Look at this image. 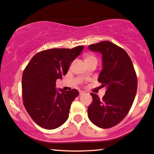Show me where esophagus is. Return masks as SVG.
<instances>
[{
    "label": "esophagus",
    "mask_w": 154,
    "mask_h": 154,
    "mask_svg": "<svg viewBox=\"0 0 154 154\" xmlns=\"http://www.w3.org/2000/svg\"><path fill=\"white\" fill-rule=\"evenodd\" d=\"M85 94V91H79V96H82V95H84V94Z\"/></svg>",
    "instance_id": "1"
}]
</instances>
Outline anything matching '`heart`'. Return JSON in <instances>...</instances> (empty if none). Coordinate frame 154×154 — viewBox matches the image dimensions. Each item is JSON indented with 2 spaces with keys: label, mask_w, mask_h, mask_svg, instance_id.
Listing matches in <instances>:
<instances>
[{
  "label": "heart",
  "mask_w": 154,
  "mask_h": 154,
  "mask_svg": "<svg viewBox=\"0 0 154 154\" xmlns=\"http://www.w3.org/2000/svg\"><path fill=\"white\" fill-rule=\"evenodd\" d=\"M83 59L85 63H90V62H96V63L97 62L96 57L94 56V55L90 54V53H87V54H85L83 57Z\"/></svg>",
  "instance_id": "obj_1"
}]
</instances>
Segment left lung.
<instances>
[{"instance_id": "left-lung-1", "label": "left lung", "mask_w": 154, "mask_h": 154, "mask_svg": "<svg viewBox=\"0 0 154 154\" xmlns=\"http://www.w3.org/2000/svg\"><path fill=\"white\" fill-rule=\"evenodd\" d=\"M88 48L102 55L98 81L106 88L102 99L90 94L93 101L88 107V117L98 128H112L123 120L132 107L137 89L136 72L126 51L113 43L104 41Z\"/></svg>"}]
</instances>
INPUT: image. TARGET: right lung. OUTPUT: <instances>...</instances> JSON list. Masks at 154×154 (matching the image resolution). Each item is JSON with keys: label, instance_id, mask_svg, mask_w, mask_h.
I'll list each match as a JSON object with an SVG mask.
<instances>
[{"label": "right lung", "instance_id": "1", "mask_svg": "<svg viewBox=\"0 0 154 154\" xmlns=\"http://www.w3.org/2000/svg\"><path fill=\"white\" fill-rule=\"evenodd\" d=\"M85 47L52 48L39 52L31 59L22 74L24 106L32 120L47 130L66 122L70 106L79 91L57 89L56 80L67 72L72 61Z\"/></svg>", "mask_w": 154, "mask_h": 154}]
</instances>
